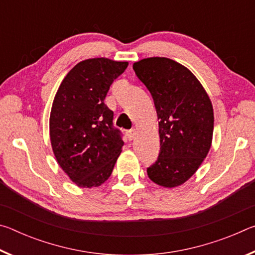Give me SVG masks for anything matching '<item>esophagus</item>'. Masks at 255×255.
Listing matches in <instances>:
<instances>
[{"label": "esophagus", "mask_w": 255, "mask_h": 255, "mask_svg": "<svg viewBox=\"0 0 255 255\" xmlns=\"http://www.w3.org/2000/svg\"><path fill=\"white\" fill-rule=\"evenodd\" d=\"M136 129H130V130L127 131V136H128V139L129 140H132L133 138H135L136 136Z\"/></svg>", "instance_id": "34e87169"}]
</instances>
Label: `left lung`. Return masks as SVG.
Returning a JSON list of instances; mask_svg holds the SVG:
<instances>
[{
  "mask_svg": "<svg viewBox=\"0 0 255 255\" xmlns=\"http://www.w3.org/2000/svg\"><path fill=\"white\" fill-rule=\"evenodd\" d=\"M138 79L152 94L161 148L148 178L165 188L184 183L206 158L214 131L211 101L187 67L165 57L133 63Z\"/></svg>",
  "mask_w": 255,
  "mask_h": 255,
  "instance_id": "left-lung-1",
  "label": "left lung"
}]
</instances>
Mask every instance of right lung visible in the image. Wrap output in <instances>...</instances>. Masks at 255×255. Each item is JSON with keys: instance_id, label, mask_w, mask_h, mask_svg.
Returning <instances> with one entry per match:
<instances>
[{"instance_id": "right-lung-1", "label": "right lung", "mask_w": 255, "mask_h": 255, "mask_svg": "<svg viewBox=\"0 0 255 255\" xmlns=\"http://www.w3.org/2000/svg\"><path fill=\"white\" fill-rule=\"evenodd\" d=\"M128 66L108 58L83 60L68 72L51 107V147L59 166L81 188L99 187L122 153L123 133L105 103L110 85Z\"/></svg>"}]
</instances>
